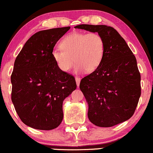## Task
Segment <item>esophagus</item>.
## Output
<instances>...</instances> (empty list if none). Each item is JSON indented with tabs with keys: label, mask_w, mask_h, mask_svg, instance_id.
<instances>
[{
	"label": "esophagus",
	"mask_w": 153,
	"mask_h": 153,
	"mask_svg": "<svg viewBox=\"0 0 153 153\" xmlns=\"http://www.w3.org/2000/svg\"><path fill=\"white\" fill-rule=\"evenodd\" d=\"M75 81H76L77 86H79L80 82V78H79V77H75Z\"/></svg>",
	"instance_id": "1"
}]
</instances>
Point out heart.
Wrapping results in <instances>:
<instances>
[{
  "label": "heart",
  "instance_id": "obj_1",
  "mask_svg": "<svg viewBox=\"0 0 153 153\" xmlns=\"http://www.w3.org/2000/svg\"><path fill=\"white\" fill-rule=\"evenodd\" d=\"M60 47L53 50L52 57L63 72L69 71L74 62L75 73L94 72L101 65L105 52V40L98 33H72L63 38Z\"/></svg>",
  "mask_w": 153,
  "mask_h": 153
}]
</instances>
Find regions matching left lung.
Listing matches in <instances>:
<instances>
[{
    "label": "left lung",
    "mask_w": 153,
    "mask_h": 153,
    "mask_svg": "<svg viewBox=\"0 0 153 153\" xmlns=\"http://www.w3.org/2000/svg\"><path fill=\"white\" fill-rule=\"evenodd\" d=\"M75 28L98 33L105 42L101 65L80 83L88 105V119L100 127H111L128 120L141 95V76L135 56L112 27L80 25Z\"/></svg>",
    "instance_id": "8db88e82"
}]
</instances>
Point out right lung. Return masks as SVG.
<instances>
[{"label":"right lung","instance_id":"1","mask_svg":"<svg viewBox=\"0 0 153 153\" xmlns=\"http://www.w3.org/2000/svg\"><path fill=\"white\" fill-rule=\"evenodd\" d=\"M70 27L41 30L32 36L14 62L11 100L25 125L51 130L63 119L62 104L77 85L52 57L53 47Z\"/></svg>","mask_w":153,"mask_h":153}]
</instances>
